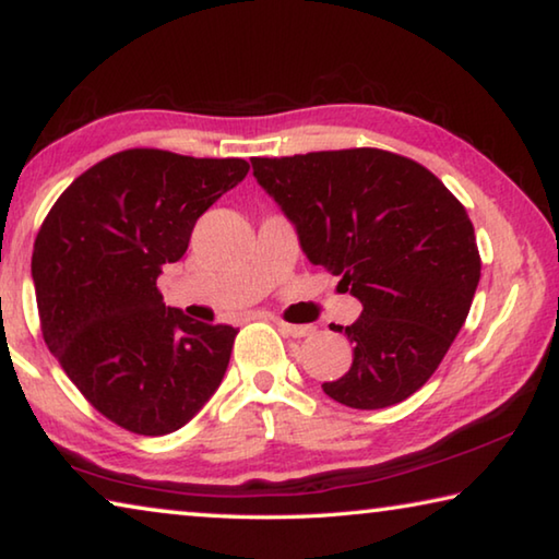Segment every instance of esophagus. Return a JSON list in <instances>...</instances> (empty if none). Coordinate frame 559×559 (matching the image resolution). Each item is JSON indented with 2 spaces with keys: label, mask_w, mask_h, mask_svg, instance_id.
<instances>
[{
  "label": "esophagus",
  "mask_w": 559,
  "mask_h": 559,
  "mask_svg": "<svg viewBox=\"0 0 559 559\" xmlns=\"http://www.w3.org/2000/svg\"><path fill=\"white\" fill-rule=\"evenodd\" d=\"M276 325L281 328L283 335H290V337H306L313 333V325H296V323H286V320H276Z\"/></svg>",
  "instance_id": "obj_1"
}]
</instances>
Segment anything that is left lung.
I'll list each match as a JSON object with an SVG mask.
<instances>
[{"mask_svg":"<svg viewBox=\"0 0 559 559\" xmlns=\"http://www.w3.org/2000/svg\"><path fill=\"white\" fill-rule=\"evenodd\" d=\"M253 177L296 226L310 263L362 302L353 365L323 392L384 409L437 372L466 323L480 278L476 234L437 175L377 147L253 157Z\"/></svg>","mask_w":559,"mask_h":559,"instance_id":"1","label":"left lung"}]
</instances>
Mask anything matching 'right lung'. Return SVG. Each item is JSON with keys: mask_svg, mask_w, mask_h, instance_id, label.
Listing matches in <instances>:
<instances>
[{"mask_svg": "<svg viewBox=\"0 0 559 559\" xmlns=\"http://www.w3.org/2000/svg\"><path fill=\"white\" fill-rule=\"evenodd\" d=\"M246 173L239 157L122 150L75 177L36 234L44 343L122 429L177 431L224 380L239 330L167 308L157 276L185 257L197 219Z\"/></svg>", "mask_w": 559, "mask_h": 559, "instance_id": "obj_1", "label": "right lung"}]
</instances>
